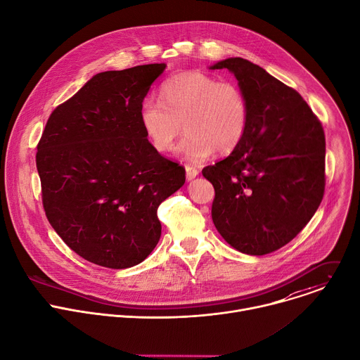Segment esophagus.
I'll return each mask as SVG.
<instances>
[{
    "instance_id": "34e87169",
    "label": "esophagus",
    "mask_w": 360,
    "mask_h": 360,
    "mask_svg": "<svg viewBox=\"0 0 360 360\" xmlns=\"http://www.w3.org/2000/svg\"><path fill=\"white\" fill-rule=\"evenodd\" d=\"M185 171H186V179L188 181H192L199 174V171L195 167H191V165H185Z\"/></svg>"
}]
</instances>
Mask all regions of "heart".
Listing matches in <instances>:
<instances>
[{
    "label": "heart",
    "instance_id": "1",
    "mask_svg": "<svg viewBox=\"0 0 360 360\" xmlns=\"http://www.w3.org/2000/svg\"><path fill=\"white\" fill-rule=\"evenodd\" d=\"M161 98H146L139 108L143 134L158 152L171 150L185 129L181 152L200 161L233 150L246 131L248 99L233 82L185 72L162 84Z\"/></svg>",
    "mask_w": 360,
    "mask_h": 360
}]
</instances>
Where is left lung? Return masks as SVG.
<instances>
[{"label":"left lung","instance_id":"8db88e82","mask_svg":"<svg viewBox=\"0 0 360 360\" xmlns=\"http://www.w3.org/2000/svg\"><path fill=\"white\" fill-rule=\"evenodd\" d=\"M248 99L246 131L229 157L205 167L215 188L212 221L236 250L266 255L289 243L325 192V132L306 101L264 68L228 58Z\"/></svg>","mask_w":360,"mask_h":360}]
</instances>
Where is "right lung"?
<instances>
[{
  "label": "right lung",
  "instance_id": "obj_1",
  "mask_svg": "<svg viewBox=\"0 0 360 360\" xmlns=\"http://www.w3.org/2000/svg\"><path fill=\"white\" fill-rule=\"evenodd\" d=\"M165 64L94 75L49 115L37 145L45 215L81 258L110 269L141 264L161 238L157 211L185 168L153 149L139 108Z\"/></svg>",
  "mask_w": 360,
  "mask_h": 360
}]
</instances>
